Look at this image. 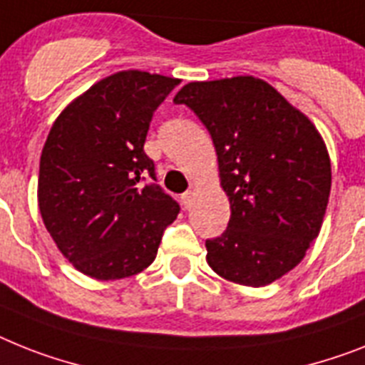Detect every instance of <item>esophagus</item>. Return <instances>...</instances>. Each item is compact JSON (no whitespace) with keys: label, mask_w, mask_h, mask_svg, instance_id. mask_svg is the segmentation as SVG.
Returning <instances> with one entry per match:
<instances>
[{"label":"esophagus","mask_w":365,"mask_h":365,"mask_svg":"<svg viewBox=\"0 0 365 365\" xmlns=\"http://www.w3.org/2000/svg\"><path fill=\"white\" fill-rule=\"evenodd\" d=\"M192 197H194V192H192V190L185 192V194H182V197H180V200H182V205H185L186 209H190V205H192Z\"/></svg>","instance_id":"34e87169"}]
</instances>
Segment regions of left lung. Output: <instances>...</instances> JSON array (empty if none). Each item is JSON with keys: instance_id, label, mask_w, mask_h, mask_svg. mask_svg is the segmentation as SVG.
I'll list each match as a JSON object with an SVG mask.
<instances>
[{"instance_id": "8db88e82", "label": "left lung", "mask_w": 365, "mask_h": 365, "mask_svg": "<svg viewBox=\"0 0 365 365\" xmlns=\"http://www.w3.org/2000/svg\"><path fill=\"white\" fill-rule=\"evenodd\" d=\"M173 102L207 126L231 203L227 230L205 242L207 263L235 284H272L302 261L323 225L332 185L323 138L254 76L190 81Z\"/></svg>"}]
</instances>
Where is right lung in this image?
<instances>
[{"instance_id": "1", "label": "right lung", "mask_w": 365, "mask_h": 365, "mask_svg": "<svg viewBox=\"0 0 365 365\" xmlns=\"http://www.w3.org/2000/svg\"><path fill=\"white\" fill-rule=\"evenodd\" d=\"M177 78L123 71L96 81L53 123L41 155L38 209L61 254L86 276L147 269L179 203L143 150L156 108Z\"/></svg>"}]
</instances>
